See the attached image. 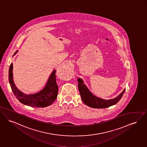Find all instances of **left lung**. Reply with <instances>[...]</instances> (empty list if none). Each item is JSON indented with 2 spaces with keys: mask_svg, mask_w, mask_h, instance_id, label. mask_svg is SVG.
I'll list each match as a JSON object with an SVG mask.
<instances>
[{
  "mask_svg": "<svg viewBox=\"0 0 147 147\" xmlns=\"http://www.w3.org/2000/svg\"><path fill=\"white\" fill-rule=\"evenodd\" d=\"M77 80L78 82V89L82 102L86 105L94 108H106L115 105L121 98L125 91V88H124L120 94L114 98L105 100L93 94L86 85L84 84V81L81 78H78Z\"/></svg>",
  "mask_w": 147,
  "mask_h": 147,
  "instance_id": "8db88e82",
  "label": "left lung"
}]
</instances>
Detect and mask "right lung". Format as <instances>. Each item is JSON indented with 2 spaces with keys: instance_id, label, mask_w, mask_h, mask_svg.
Masks as SVG:
<instances>
[{
  "instance_id": "add662e5",
  "label": "right lung",
  "mask_w": 147,
  "mask_h": 147,
  "mask_svg": "<svg viewBox=\"0 0 147 147\" xmlns=\"http://www.w3.org/2000/svg\"><path fill=\"white\" fill-rule=\"evenodd\" d=\"M18 52L17 50L13 56ZM13 65L11 63L9 71V81L12 91L21 103L33 107H45L53 104L57 97L59 88L56 80V70L54 69L48 78L44 88L34 94H25L20 91L15 85L13 79Z\"/></svg>"
}]
</instances>
